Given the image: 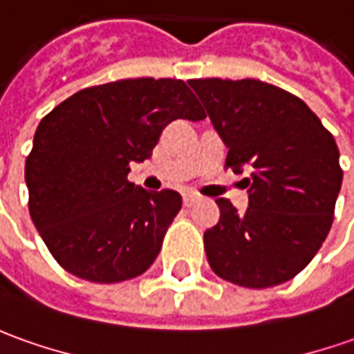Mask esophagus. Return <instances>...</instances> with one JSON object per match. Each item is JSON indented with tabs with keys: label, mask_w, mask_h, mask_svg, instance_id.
I'll return each instance as SVG.
<instances>
[{
	"label": "esophagus",
	"mask_w": 354,
	"mask_h": 354,
	"mask_svg": "<svg viewBox=\"0 0 354 354\" xmlns=\"http://www.w3.org/2000/svg\"><path fill=\"white\" fill-rule=\"evenodd\" d=\"M197 201H199V196H197V194H192V192H189V194H184V205H186V207H192Z\"/></svg>",
	"instance_id": "obj_1"
}]
</instances>
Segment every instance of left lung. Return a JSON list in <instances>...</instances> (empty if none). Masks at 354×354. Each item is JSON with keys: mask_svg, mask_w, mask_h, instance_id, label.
Wrapping results in <instances>:
<instances>
[{"mask_svg": "<svg viewBox=\"0 0 354 354\" xmlns=\"http://www.w3.org/2000/svg\"><path fill=\"white\" fill-rule=\"evenodd\" d=\"M228 147L225 167L248 170L246 213L218 197L203 244L218 277L268 288L298 275L328 236L343 182L339 149L298 96L258 79H189Z\"/></svg>", "mask_w": 354, "mask_h": 354, "instance_id": "left-lung-1", "label": "left lung"}]
</instances>
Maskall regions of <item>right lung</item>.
<instances>
[{
	"label": "right lung",
	"instance_id": "1",
	"mask_svg": "<svg viewBox=\"0 0 354 354\" xmlns=\"http://www.w3.org/2000/svg\"><path fill=\"white\" fill-rule=\"evenodd\" d=\"M205 116L184 81L141 77L83 88L40 120L25 165L28 211L62 268L91 283L151 268L182 197L137 187L129 162L151 157L170 122Z\"/></svg>",
	"mask_w": 354,
	"mask_h": 354
}]
</instances>
